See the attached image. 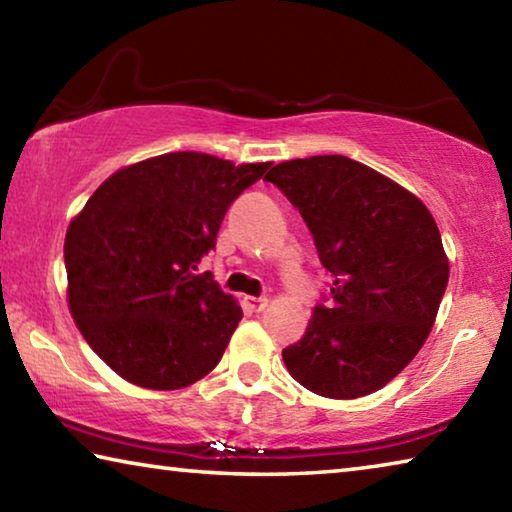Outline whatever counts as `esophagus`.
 Here are the masks:
<instances>
[{
	"label": "esophagus",
	"mask_w": 512,
	"mask_h": 512,
	"mask_svg": "<svg viewBox=\"0 0 512 512\" xmlns=\"http://www.w3.org/2000/svg\"><path fill=\"white\" fill-rule=\"evenodd\" d=\"M244 302H246V307H248L250 311H262V309L268 305V298H253V296H248Z\"/></svg>",
	"instance_id": "34e87169"
}]
</instances>
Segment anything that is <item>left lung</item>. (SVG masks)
Here are the masks:
<instances>
[{
    "mask_svg": "<svg viewBox=\"0 0 512 512\" xmlns=\"http://www.w3.org/2000/svg\"><path fill=\"white\" fill-rule=\"evenodd\" d=\"M314 235L334 282L305 336L282 350L307 391L354 400L384 388L427 341L447 289L438 225L418 196L345 155L268 171Z\"/></svg>",
    "mask_w": 512,
    "mask_h": 512,
    "instance_id": "1",
    "label": "left lung"
}]
</instances>
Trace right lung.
<instances>
[{
    "label": "right lung",
    "mask_w": 512,
    "mask_h": 512,
    "mask_svg": "<svg viewBox=\"0 0 512 512\" xmlns=\"http://www.w3.org/2000/svg\"><path fill=\"white\" fill-rule=\"evenodd\" d=\"M268 167L164 153L112 173L69 223V311L119 377L176 391L221 361L244 314L196 268L232 201Z\"/></svg>",
    "instance_id": "obj_1"
}]
</instances>
